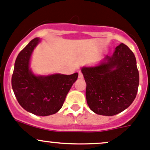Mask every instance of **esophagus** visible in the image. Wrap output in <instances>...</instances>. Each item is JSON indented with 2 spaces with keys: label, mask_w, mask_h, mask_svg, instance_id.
<instances>
[{
  "label": "esophagus",
  "mask_w": 150,
  "mask_h": 150,
  "mask_svg": "<svg viewBox=\"0 0 150 150\" xmlns=\"http://www.w3.org/2000/svg\"><path fill=\"white\" fill-rule=\"evenodd\" d=\"M79 79H82L83 78H84V76H83V74L81 72H79Z\"/></svg>",
  "instance_id": "esophagus-1"
}]
</instances>
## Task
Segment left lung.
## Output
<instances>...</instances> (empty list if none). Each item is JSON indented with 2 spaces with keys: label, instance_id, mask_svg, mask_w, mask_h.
I'll return each mask as SVG.
<instances>
[{
  "label": "left lung",
  "instance_id": "obj_1",
  "mask_svg": "<svg viewBox=\"0 0 150 150\" xmlns=\"http://www.w3.org/2000/svg\"><path fill=\"white\" fill-rule=\"evenodd\" d=\"M85 79L86 99L97 115L113 116L127 109L134 100L139 84L136 60L124 44L100 64L81 69Z\"/></svg>",
  "mask_w": 150,
  "mask_h": 150
}]
</instances>
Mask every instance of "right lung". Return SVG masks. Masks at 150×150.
Instances as JSON below:
<instances>
[{
  "label": "right lung",
  "instance_id": "obj_1",
  "mask_svg": "<svg viewBox=\"0 0 150 150\" xmlns=\"http://www.w3.org/2000/svg\"><path fill=\"white\" fill-rule=\"evenodd\" d=\"M39 41V38H33L19 53L14 63L11 86L23 109L33 115L48 116L61 109L68 93L78 78V73L34 75L29 68L30 59Z\"/></svg>",
  "mask_w": 150,
  "mask_h": 150
}]
</instances>
